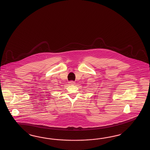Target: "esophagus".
Returning <instances> with one entry per match:
<instances>
[{"label": "esophagus", "mask_w": 150, "mask_h": 150, "mask_svg": "<svg viewBox=\"0 0 150 150\" xmlns=\"http://www.w3.org/2000/svg\"><path fill=\"white\" fill-rule=\"evenodd\" d=\"M75 83L74 81H69V84L71 85H74Z\"/></svg>", "instance_id": "1"}]
</instances>
